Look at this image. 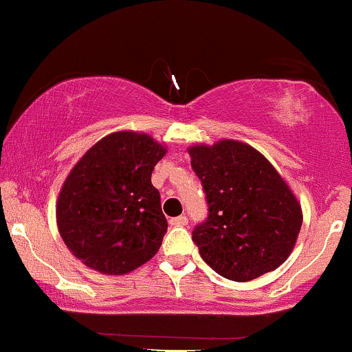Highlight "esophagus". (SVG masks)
Wrapping results in <instances>:
<instances>
[{"label": "esophagus", "instance_id": "esophagus-1", "mask_svg": "<svg viewBox=\"0 0 352 352\" xmlns=\"http://www.w3.org/2000/svg\"><path fill=\"white\" fill-rule=\"evenodd\" d=\"M188 223V218L185 215H180V217H175L170 220V225L173 227H185V225Z\"/></svg>", "mask_w": 352, "mask_h": 352}]
</instances>
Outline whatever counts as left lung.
Listing matches in <instances>:
<instances>
[{
	"mask_svg": "<svg viewBox=\"0 0 352 352\" xmlns=\"http://www.w3.org/2000/svg\"><path fill=\"white\" fill-rule=\"evenodd\" d=\"M207 200V218L193 243L218 274L250 281L273 272L292 253L301 230L298 200L285 180L250 145L221 140L188 151Z\"/></svg>",
	"mask_w": 352,
	"mask_h": 352,
	"instance_id": "1",
	"label": "left lung"
}]
</instances>
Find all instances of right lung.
<instances>
[{"label":"right lung","instance_id":"1","mask_svg":"<svg viewBox=\"0 0 352 352\" xmlns=\"http://www.w3.org/2000/svg\"><path fill=\"white\" fill-rule=\"evenodd\" d=\"M164 153L152 137L116 132L72 168L56 217L64 243L89 268L124 274L159 252L168 225L151 179Z\"/></svg>","mask_w":352,"mask_h":352}]
</instances>
